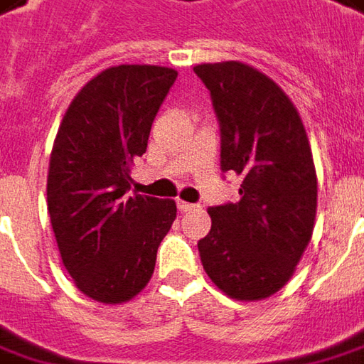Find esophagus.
<instances>
[{
    "label": "esophagus",
    "mask_w": 364,
    "mask_h": 364,
    "mask_svg": "<svg viewBox=\"0 0 364 364\" xmlns=\"http://www.w3.org/2000/svg\"><path fill=\"white\" fill-rule=\"evenodd\" d=\"M177 209H179L181 213H187V211H193L195 205L193 203H187V201H181V199H179V201H177Z\"/></svg>",
    "instance_id": "obj_1"
}]
</instances>
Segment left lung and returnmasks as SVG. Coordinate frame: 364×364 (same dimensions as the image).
Masks as SVG:
<instances>
[{"instance_id": "obj_1", "label": "left lung", "mask_w": 364, "mask_h": 364, "mask_svg": "<svg viewBox=\"0 0 364 364\" xmlns=\"http://www.w3.org/2000/svg\"><path fill=\"white\" fill-rule=\"evenodd\" d=\"M193 70L220 119L221 169L244 177L237 203L207 209L201 264L225 296L264 300L292 278L314 230L318 183L306 129L259 70L233 60Z\"/></svg>"}]
</instances>
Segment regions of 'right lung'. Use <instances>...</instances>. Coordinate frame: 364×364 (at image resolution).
Instances as JSON below:
<instances>
[{
    "label": "right lung",
    "mask_w": 364,
    "mask_h": 364,
    "mask_svg": "<svg viewBox=\"0 0 364 364\" xmlns=\"http://www.w3.org/2000/svg\"><path fill=\"white\" fill-rule=\"evenodd\" d=\"M175 78L165 66L102 70L60 122L48 169V213L64 268L96 302L122 304L143 290L177 218L173 199L129 197L134 157L146 151Z\"/></svg>",
    "instance_id": "obj_1"
}]
</instances>
